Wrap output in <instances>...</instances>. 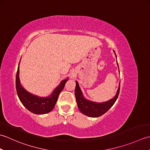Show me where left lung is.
<instances>
[{
    "label": "left lung",
    "mask_w": 150,
    "mask_h": 150,
    "mask_svg": "<svg viewBox=\"0 0 150 150\" xmlns=\"http://www.w3.org/2000/svg\"><path fill=\"white\" fill-rule=\"evenodd\" d=\"M114 52V51H113ZM115 53V52H114ZM115 55L117 58V55L115 53ZM117 66H119L117 64ZM120 91V83L119 86L118 88L116 95H115V97L112 98H111L110 100L104 102V103H96V102H93L90 100H88L86 98L82 92L81 90L80 87L77 81H76V87H75V98L76 101L78 105V108L79 110L81 111L82 113L84 115L90 117H98L101 115H103L106 112L109 110L111 106H113L114 103H115L117 100L118 96H119Z\"/></svg>",
    "instance_id": "8db88e82"
}]
</instances>
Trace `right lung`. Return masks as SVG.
I'll list each match as a JSON object with an SVG mask.
<instances>
[{"label":"right lung","mask_w":150,"mask_h":150,"mask_svg":"<svg viewBox=\"0 0 150 150\" xmlns=\"http://www.w3.org/2000/svg\"><path fill=\"white\" fill-rule=\"evenodd\" d=\"M19 64L17 75H16V90L22 104L26 109L35 114L42 115L52 111L55 107L59 95L64 88L65 84L68 81V78L62 80L49 96L41 97L31 94L22 87L19 79Z\"/></svg>","instance_id":"1"}]
</instances>
